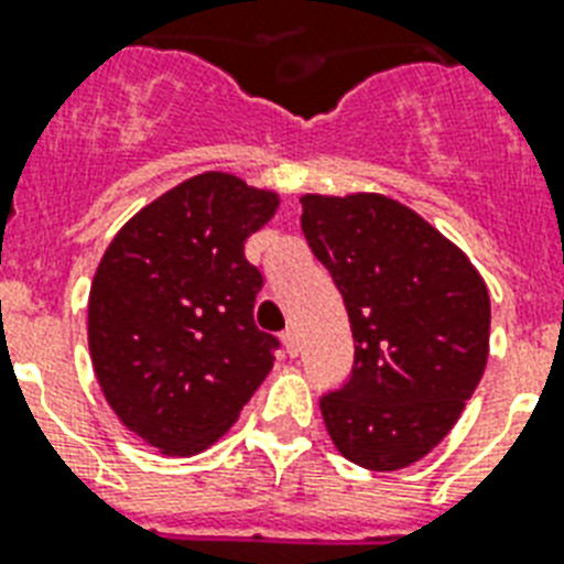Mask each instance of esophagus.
Wrapping results in <instances>:
<instances>
[{"label":"esophagus","mask_w":564,"mask_h":564,"mask_svg":"<svg viewBox=\"0 0 564 564\" xmlns=\"http://www.w3.org/2000/svg\"><path fill=\"white\" fill-rule=\"evenodd\" d=\"M283 347H286V354L290 356H297V350H301V341H297V329H283Z\"/></svg>","instance_id":"34e87169"}]
</instances>
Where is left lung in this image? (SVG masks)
I'll return each instance as SVG.
<instances>
[{
	"instance_id": "left-lung-1",
	"label": "left lung",
	"mask_w": 564,
	"mask_h": 564,
	"mask_svg": "<svg viewBox=\"0 0 564 564\" xmlns=\"http://www.w3.org/2000/svg\"><path fill=\"white\" fill-rule=\"evenodd\" d=\"M301 231L345 297L356 354L322 397L347 460L393 473L452 432L489 354V295L466 254L379 194L301 196Z\"/></svg>"
}]
</instances>
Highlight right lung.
<instances>
[{"mask_svg":"<svg viewBox=\"0 0 564 564\" xmlns=\"http://www.w3.org/2000/svg\"><path fill=\"white\" fill-rule=\"evenodd\" d=\"M278 208L272 191L203 173L141 208L109 242L89 292L95 377L121 423L167 455L228 432L281 341L254 324L263 274L246 237Z\"/></svg>","mask_w":564,"mask_h":564,"instance_id":"obj_1","label":"right lung"}]
</instances>
